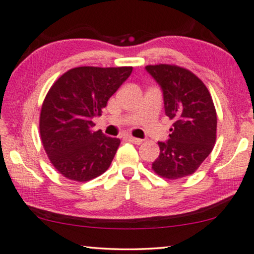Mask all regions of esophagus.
<instances>
[{
  "mask_svg": "<svg viewBox=\"0 0 254 254\" xmlns=\"http://www.w3.org/2000/svg\"><path fill=\"white\" fill-rule=\"evenodd\" d=\"M128 140L130 141H132L133 142V144H135V145H140V144H142V139H139V138H134V137H132V135H128V137H127Z\"/></svg>",
  "mask_w": 254,
  "mask_h": 254,
  "instance_id": "1",
  "label": "esophagus"
}]
</instances>
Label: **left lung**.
Listing matches in <instances>:
<instances>
[{"mask_svg": "<svg viewBox=\"0 0 254 254\" xmlns=\"http://www.w3.org/2000/svg\"><path fill=\"white\" fill-rule=\"evenodd\" d=\"M163 94L164 113L174 120L167 141H159L160 155L152 163L161 177L177 180L193 174L210 154L216 140V112L212 96L199 78L184 67L147 65Z\"/></svg>", "mask_w": 254, "mask_h": 254, "instance_id": "8db88e82", "label": "left lung"}]
</instances>
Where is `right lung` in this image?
<instances>
[{"mask_svg":"<svg viewBox=\"0 0 254 254\" xmlns=\"http://www.w3.org/2000/svg\"><path fill=\"white\" fill-rule=\"evenodd\" d=\"M132 72L131 66H79L66 71L46 95L40 135L53 166L64 177L87 182L108 169L121 140L93 131V119Z\"/></svg>","mask_w":254,"mask_h":254,"instance_id":"add662e5","label":"right lung"}]
</instances>
